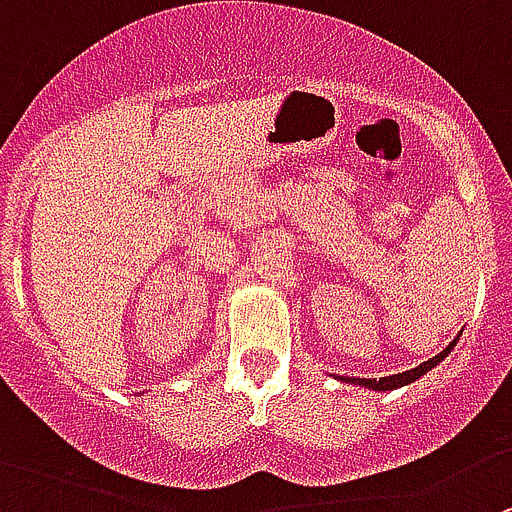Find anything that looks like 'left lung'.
<instances>
[{
    "label": "left lung",
    "instance_id": "left-lung-1",
    "mask_svg": "<svg viewBox=\"0 0 512 512\" xmlns=\"http://www.w3.org/2000/svg\"><path fill=\"white\" fill-rule=\"evenodd\" d=\"M457 339H460V337H457ZM457 339H452V342L447 344V347L442 349V352L437 354V357L427 359V362H422L420 367L407 369V372H399V374H392V377H379V379H359V377H339V379H342V382H347V384H357V387L372 389V392H392V389L407 387V384H412V382H417V379H420V377H425V374L430 372V369H435L437 364H440L442 359H445L447 354H450L452 349H455Z\"/></svg>",
    "mask_w": 512,
    "mask_h": 512
}]
</instances>
